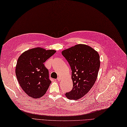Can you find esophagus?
<instances>
[{"label":"esophagus","instance_id":"obj_1","mask_svg":"<svg viewBox=\"0 0 127 127\" xmlns=\"http://www.w3.org/2000/svg\"><path fill=\"white\" fill-rule=\"evenodd\" d=\"M61 79H62V78H61V77H58V78H57V80H58V81H60L61 80Z\"/></svg>","mask_w":127,"mask_h":127}]
</instances>
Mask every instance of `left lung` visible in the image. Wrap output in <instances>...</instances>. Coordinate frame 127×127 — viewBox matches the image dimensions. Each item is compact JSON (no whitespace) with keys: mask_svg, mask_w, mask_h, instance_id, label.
Here are the masks:
<instances>
[{"mask_svg":"<svg viewBox=\"0 0 127 127\" xmlns=\"http://www.w3.org/2000/svg\"><path fill=\"white\" fill-rule=\"evenodd\" d=\"M72 69L73 88L65 94L69 99L77 100L91 90L100 67V56L90 46L78 44L62 52Z\"/></svg>","mask_w":127,"mask_h":127,"instance_id":"obj_1","label":"left lung"}]
</instances>
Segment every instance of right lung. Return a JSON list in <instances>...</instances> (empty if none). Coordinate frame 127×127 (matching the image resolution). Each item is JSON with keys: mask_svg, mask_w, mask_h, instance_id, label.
Listing matches in <instances>:
<instances>
[{"mask_svg": "<svg viewBox=\"0 0 127 127\" xmlns=\"http://www.w3.org/2000/svg\"><path fill=\"white\" fill-rule=\"evenodd\" d=\"M56 51L41 47L26 51L18 58L16 75L20 86L26 94L34 99L45 95L51 81L44 63Z\"/></svg>", "mask_w": 127, "mask_h": 127, "instance_id": "obj_1", "label": "right lung"}]
</instances>
